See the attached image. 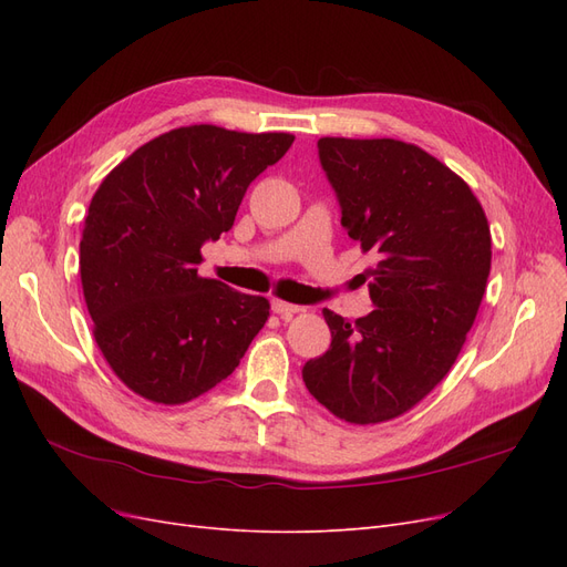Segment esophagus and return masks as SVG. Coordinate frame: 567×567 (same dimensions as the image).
<instances>
[{
    "label": "esophagus",
    "instance_id": "esophagus-1",
    "mask_svg": "<svg viewBox=\"0 0 567 567\" xmlns=\"http://www.w3.org/2000/svg\"><path fill=\"white\" fill-rule=\"evenodd\" d=\"M271 310H274V315H279L281 319H290V317L300 312V307L284 302V300H271Z\"/></svg>",
    "mask_w": 567,
    "mask_h": 567
}]
</instances>
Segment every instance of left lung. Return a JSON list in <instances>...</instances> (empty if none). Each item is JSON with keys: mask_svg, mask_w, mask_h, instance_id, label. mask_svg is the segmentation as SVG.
<instances>
[{"mask_svg": "<svg viewBox=\"0 0 567 567\" xmlns=\"http://www.w3.org/2000/svg\"><path fill=\"white\" fill-rule=\"evenodd\" d=\"M317 146L342 227L379 262L359 274L373 310L354 321L323 310L331 348L302 367V381L340 421H392L466 342L492 267L489 225L471 186L414 144L321 136Z\"/></svg>", "mask_w": 567, "mask_h": 567, "instance_id": "1", "label": "left lung"}]
</instances>
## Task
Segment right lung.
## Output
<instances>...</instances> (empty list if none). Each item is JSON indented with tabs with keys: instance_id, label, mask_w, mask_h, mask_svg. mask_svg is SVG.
I'll return each mask as SVG.
<instances>
[{
	"instance_id": "1",
	"label": "right lung",
	"mask_w": 567,
	"mask_h": 567,
	"mask_svg": "<svg viewBox=\"0 0 567 567\" xmlns=\"http://www.w3.org/2000/svg\"><path fill=\"white\" fill-rule=\"evenodd\" d=\"M293 140L177 127L136 148L96 188L80 241L82 293L101 354L140 398H200L260 333L269 300L200 277V248L231 229L250 182Z\"/></svg>"
}]
</instances>
